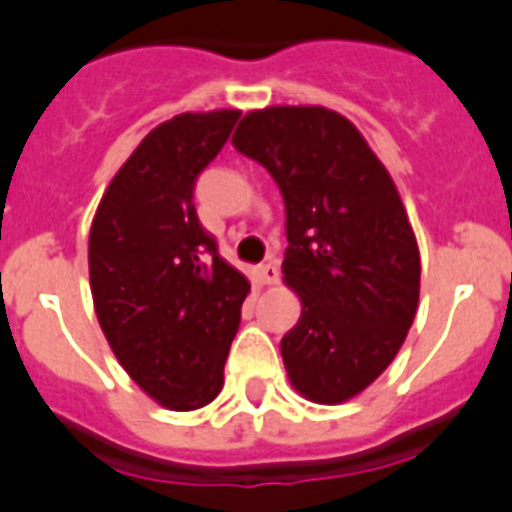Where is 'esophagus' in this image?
Segmentation results:
<instances>
[{
	"label": "esophagus",
	"instance_id": "1",
	"mask_svg": "<svg viewBox=\"0 0 512 512\" xmlns=\"http://www.w3.org/2000/svg\"><path fill=\"white\" fill-rule=\"evenodd\" d=\"M257 273H260V281L265 283V286H275V283L281 281V270H278V265H275V262H268V265H262V268L257 270Z\"/></svg>",
	"mask_w": 512,
	"mask_h": 512
}]
</instances>
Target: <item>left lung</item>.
I'll return each mask as SVG.
<instances>
[{"mask_svg": "<svg viewBox=\"0 0 512 512\" xmlns=\"http://www.w3.org/2000/svg\"><path fill=\"white\" fill-rule=\"evenodd\" d=\"M231 144L286 203L283 281L301 299L281 340L288 379L311 402H348L394 361L420 301V250L397 185L361 131L319 105L252 110Z\"/></svg>", "mask_w": 512, "mask_h": 512, "instance_id": "1", "label": "left lung"}]
</instances>
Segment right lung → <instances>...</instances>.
Instances as JSON below:
<instances>
[{
  "label": "right lung",
  "instance_id": "right-lung-1",
  "mask_svg": "<svg viewBox=\"0 0 512 512\" xmlns=\"http://www.w3.org/2000/svg\"><path fill=\"white\" fill-rule=\"evenodd\" d=\"M239 110L182 113L126 159L90 229V288L115 358L162 407L219 397L250 281L198 221L195 180L216 159Z\"/></svg>",
  "mask_w": 512,
  "mask_h": 512
}]
</instances>
